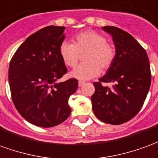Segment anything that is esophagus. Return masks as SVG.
I'll return each instance as SVG.
<instances>
[{"instance_id":"34e87169","label":"esophagus","mask_w":158,"mask_h":158,"mask_svg":"<svg viewBox=\"0 0 158 158\" xmlns=\"http://www.w3.org/2000/svg\"><path fill=\"white\" fill-rule=\"evenodd\" d=\"M84 84H85V81H78V86H79V87H82V86H83Z\"/></svg>"}]
</instances>
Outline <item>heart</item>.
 I'll return each mask as SVG.
<instances>
[{"mask_svg": "<svg viewBox=\"0 0 158 158\" xmlns=\"http://www.w3.org/2000/svg\"><path fill=\"white\" fill-rule=\"evenodd\" d=\"M83 56L84 63L74 69L70 76L88 80L99 76L100 69L106 70L111 66L116 58V48L113 44L106 41L104 35L92 30L82 31L74 36L73 43L64 41L59 46V54L64 63L69 67H75Z\"/></svg>", "mask_w": 158, "mask_h": 158, "instance_id": "1", "label": "heart"}]
</instances>
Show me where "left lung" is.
<instances>
[{
  "instance_id": "8db88e82",
  "label": "left lung",
  "mask_w": 158,
  "mask_h": 158,
  "mask_svg": "<svg viewBox=\"0 0 158 158\" xmlns=\"http://www.w3.org/2000/svg\"><path fill=\"white\" fill-rule=\"evenodd\" d=\"M112 35L116 58L106 74L94 82L93 110L99 120L119 125L135 117L147 96L152 75L147 53L130 34L115 26H104ZM111 82L113 88L104 87Z\"/></svg>"
}]
</instances>
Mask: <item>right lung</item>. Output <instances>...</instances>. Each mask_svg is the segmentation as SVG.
I'll list each match as a JSON object with an SVG mask.
<instances>
[{"instance_id": "obj_1", "label": "right lung", "mask_w": 158, "mask_h": 158, "mask_svg": "<svg viewBox=\"0 0 158 158\" xmlns=\"http://www.w3.org/2000/svg\"><path fill=\"white\" fill-rule=\"evenodd\" d=\"M65 27L50 25L30 35L11 59L8 70L10 91L17 110L35 126L54 127L71 112L68 100L78 81H57L67 72L59 54Z\"/></svg>"}]
</instances>
